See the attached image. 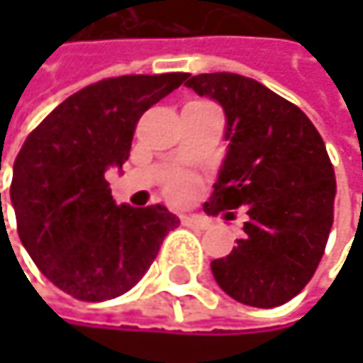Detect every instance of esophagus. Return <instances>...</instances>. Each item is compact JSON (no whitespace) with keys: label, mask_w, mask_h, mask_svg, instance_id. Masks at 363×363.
<instances>
[{"label":"esophagus","mask_w":363,"mask_h":363,"mask_svg":"<svg viewBox=\"0 0 363 363\" xmlns=\"http://www.w3.org/2000/svg\"><path fill=\"white\" fill-rule=\"evenodd\" d=\"M182 225L184 227H191V229H208L210 227V223L206 218H201V216H184L182 218Z\"/></svg>","instance_id":"esophagus-1"}]
</instances>
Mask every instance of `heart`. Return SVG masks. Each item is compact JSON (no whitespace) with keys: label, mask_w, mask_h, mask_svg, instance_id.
<instances>
[{"label":"heart","mask_w":363,"mask_h":363,"mask_svg":"<svg viewBox=\"0 0 363 363\" xmlns=\"http://www.w3.org/2000/svg\"><path fill=\"white\" fill-rule=\"evenodd\" d=\"M195 189H197V184L193 179H189V177H181V179H174V181L170 182V186H168V191H170V195L174 197V199H189V197H193V193H195Z\"/></svg>","instance_id":"heart-1"}]
</instances>
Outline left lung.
<instances>
[{"mask_svg": "<svg viewBox=\"0 0 363 363\" xmlns=\"http://www.w3.org/2000/svg\"><path fill=\"white\" fill-rule=\"evenodd\" d=\"M216 101L227 117V155L208 214L242 208L244 238L212 260L216 284L238 303L271 309L313 277L334 220L336 179L311 119L260 82L238 73H201L184 82Z\"/></svg>", "mask_w": 363, "mask_h": 363, "instance_id": "obj_1", "label": "left lung"}]
</instances>
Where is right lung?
Here are the masks:
<instances>
[{
    "label": "right lung",
    "instance_id": "1",
    "mask_svg": "<svg viewBox=\"0 0 363 363\" xmlns=\"http://www.w3.org/2000/svg\"><path fill=\"white\" fill-rule=\"evenodd\" d=\"M186 73L121 75L52 111L14 162L10 199L37 269L73 298L101 303L138 284L181 220L164 206H117L105 172L130 157L140 115Z\"/></svg>",
    "mask_w": 363,
    "mask_h": 363
}]
</instances>
